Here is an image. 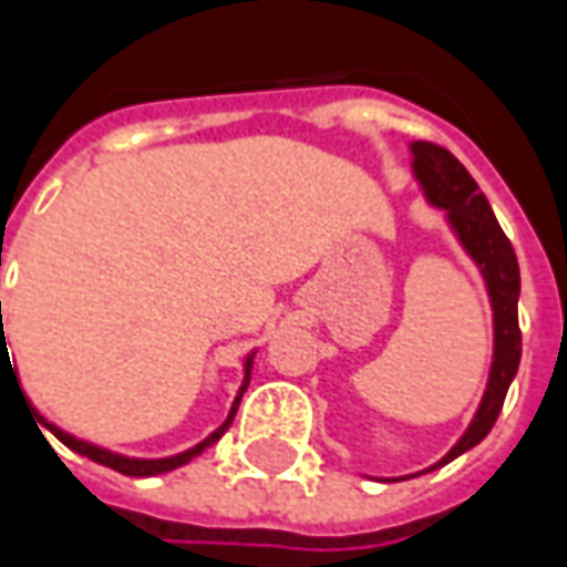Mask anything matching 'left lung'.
<instances>
[{
    "instance_id": "obj_1",
    "label": "left lung",
    "mask_w": 567,
    "mask_h": 567,
    "mask_svg": "<svg viewBox=\"0 0 567 567\" xmlns=\"http://www.w3.org/2000/svg\"><path fill=\"white\" fill-rule=\"evenodd\" d=\"M410 151H413V176L423 186L425 202L445 210L447 224L457 233L461 246L483 271L492 302V328H495V350H492L486 394L480 401L473 423L461 435V442L435 464V467H442L489 435V429L502 413L508 384L517 375V365H520V328H517L520 271H517V255H514L508 236L502 233L486 195L480 192L476 179L464 169V164L451 151L432 142H413Z\"/></svg>"
}]
</instances>
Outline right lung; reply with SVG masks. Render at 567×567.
Listing matches in <instances>:
<instances>
[{"mask_svg":"<svg viewBox=\"0 0 567 567\" xmlns=\"http://www.w3.org/2000/svg\"><path fill=\"white\" fill-rule=\"evenodd\" d=\"M0 334H2V350H0V360H6V331H2V302H0ZM249 375H251V357L246 360V381H243V388H239V398L233 401V410H229V416L224 420V425L217 429V432H210L202 445L188 447V451H183V454H173V457H161V461H138V457H122V454H113V451H106V447H97L91 445V442H81V439H75V435H69V432H62L59 425L47 423L40 413H37V420H40V425H47L50 432H53L55 439L62 442L65 447H72V451H78V454H84V457H91V461H97V464H103V467L110 470H120V473H125V476H157V473H169V470L183 467V464H188L192 457H198L202 451H205L207 445H214L224 432L229 429V423H233V416H236V406H239V401H243V391H246V384H249ZM14 384H18V379H14ZM21 391V388H18ZM24 398V394H21ZM28 403V401H24ZM43 435V432H40Z\"/></svg>","mask_w":567,"mask_h":567,"instance_id":"add662e5","label":"right lung"}]
</instances>
